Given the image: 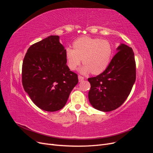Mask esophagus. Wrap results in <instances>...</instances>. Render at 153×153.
<instances>
[{
  "instance_id": "1",
  "label": "esophagus",
  "mask_w": 153,
  "mask_h": 153,
  "mask_svg": "<svg viewBox=\"0 0 153 153\" xmlns=\"http://www.w3.org/2000/svg\"><path fill=\"white\" fill-rule=\"evenodd\" d=\"M84 80V77H83L80 75H78V81H79V82H82Z\"/></svg>"
}]
</instances>
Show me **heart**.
I'll return each mask as SVG.
<instances>
[{"instance_id": "heart-1", "label": "heart", "mask_w": 153, "mask_h": 153, "mask_svg": "<svg viewBox=\"0 0 153 153\" xmlns=\"http://www.w3.org/2000/svg\"><path fill=\"white\" fill-rule=\"evenodd\" d=\"M73 46L74 48L67 47L64 49L68 66L75 70L83 62L84 65L79 70L82 74L101 73L112 57V46L107 40L84 36L76 39Z\"/></svg>"}]
</instances>
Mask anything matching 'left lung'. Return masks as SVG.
Returning a JSON list of instances; mask_svg holds the SVG:
<instances>
[{
  "instance_id": "left-lung-1",
  "label": "left lung",
  "mask_w": 153,
  "mask_h": 153,
  "mask_svg": "<svg viewBox=\"0 0 153 153\" xmlns=\"http://www.w3.org/2000/svg\"><path fill=\"white\" fill-rule=\"evenodd\" d=\"M105 70L88 78L91 84L89 100L102 112L119 108L128 97L136 80V64L132 48L121 44Z\"/></svg>"
}]
</instances>
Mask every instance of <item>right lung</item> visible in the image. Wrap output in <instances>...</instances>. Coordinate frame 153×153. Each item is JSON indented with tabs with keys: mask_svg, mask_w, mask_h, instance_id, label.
I'll use <instances>...</instances> for the list:
<instances>
[{
	"mask_svg": "<svg viewBox=\"0 0 153 153\" xmlns=\"http://www.w3.org/2000/svg\"><path fill=\"white\" fill-rule=\"evenodd\" d=\"M59 36H50L29 48L22 64V84L39 108L55 112L65 106L78 84V75L69 69Z\"/></svg>",
	"mask_w": 153,
	"mask_h": 153,
	"instance_id": "obj_1",
	"label": "right lung"
}]
</instances>
